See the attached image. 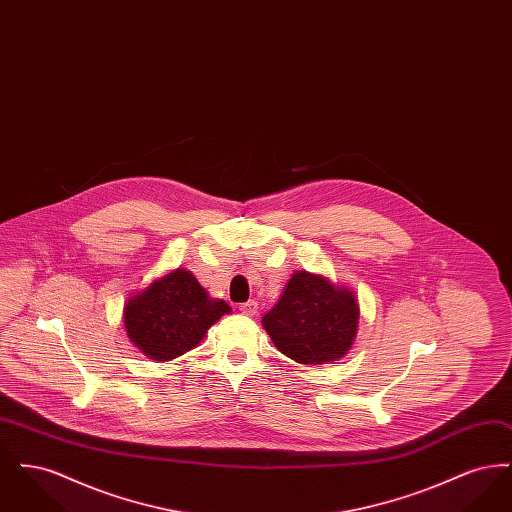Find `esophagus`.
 I'll list each match as a JSON object with an SVG mask.
<instances>
[{"mask_svg": "<svg viewBox=\"0 0 512 512\" xmlns=\"http://www.w3.org/2000/svg\"><path fill=\"white\" fill-rule=\"evenodd\" d=\"M240 311L247 315V317H255L257 315V311H259V305H257V301H253V299H249L247 303H242L240 305Z\"/></svg>", "mask_w": 512, "mask_h": 512, "instance_id": "obj_1", "label": "esophagus"}]
</instances>
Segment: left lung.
<instances>
[{"label": "left lung", "instance_id": "8db88e82", "mask_svg": "<svg viewBox=\"0 0 512 512\" xmlns=\"http://www.w3.org/2000/svg\"><path fill=\"white\" fill-rule=\"evenodd\" d=\"M359 299L322 274L295 270L263 317L278 351L301 365H328L349 353L359 332Z\"/></svg>", "mask_w": 512, "mask_h": 512}]
</instances>
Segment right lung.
Masks as SVG:
<instances>
[{"label":"right lung","instance_id":"right-lung-1","mask_svg":"<svg viewBox=\"0 0 512 512\" xmlns=\"http://www.w3.org/2000/svg\"><path fill=\"white\" fill-rule=\"evenodd\" d=\"M232 313L186 268H174L132 293L122 309L128 340L151 361H172L197 347L220 317Z\"/></svg>","mask_w":512,"mask_h":512}]
</instances>
